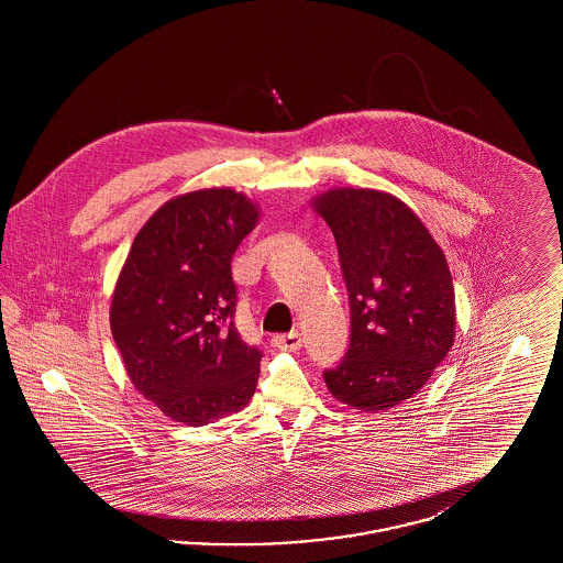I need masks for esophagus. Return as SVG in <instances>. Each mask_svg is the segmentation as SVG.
<instances>
[{
  "label": "esophagus",
  "mask_w": 563,
  "mask_h": 563,
  "mask_svg": "<svg viewBox=\"0 0 563 563\" xmlns=\"http://www.w3.org/2000/svg\"><path fill=\"white\" fill-rule=\"evenodd\" d=\"M272 344L280 350H297L301 346V335H299L297 331L280 333V335H276V338L272 340Z\"/></svg>",
  "instance_id": "obj_1"
}]
</instances>
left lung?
Listing matches in <instances>:
<instances>
[{
  "label": "left lung",
  "mask_w": 563,
  "mask_h": 563,
  "mask_svg": "<svg viewBox=\"0 0 563 563\" xmlns=\"http://www.w3.org/2000/svg\"><path fill=\"white\" fill-rule=\"evenodd\" d=\"M331 228L350 306L344 358L324 369L329 393L379 411L416 395L452 350V274L424 223L375 189H331L317 198Z\"/></svg>",
  "instance_id": "8db88e82"
}]
</instances>
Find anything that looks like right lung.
Listing matches in <instances>:
<instances>
[{"mask_svg": "<svg viewBox=\"0 0 563 563\" xmlns=\"http://www.w3.org/2000/svg\"><path fill=\"white\" fill-rule=\"evenodd\" d=\"M257 211L234 189L168 200L136 234L111 299V333L134 388L191 427L241 411L264 352L234 324L232 257Z\"/></svg>", "mask_w": 563, "mask_h": 563, "instance_id": "add662e5", "label": "right lung"}]
</instances>
